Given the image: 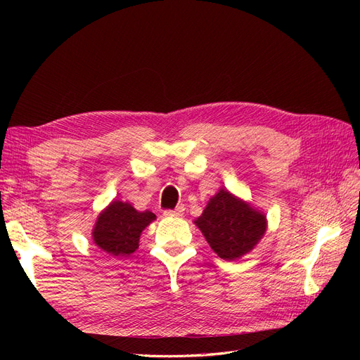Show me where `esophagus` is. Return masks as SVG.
Masks as SVG:
<instances>
[{
    "label": "esophagus",
    "instance_id": "34e87169",
    "mask_svg": "<svg viewBox=\"0 0 360 360\" xmlns=\"http://www.w3.org/2000/svg\"><path fill=\"white\" fill-rule=\"evenodd\" d=\"M183 207L181 205H179L177 209H174V210H165L163 212V214L165 216H168V217H180V216H183Z\"/></svg>",
    "mask_w": 360,
    "mask_h": 360
}]
</instances>
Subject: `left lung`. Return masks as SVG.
Here are the masks:
<instances>
[{
  "mask_svg": "<svg viewBox=\"0 0 360 360\" xmlns=\"http://www.w3.org/2000/svg\"><path fill=\"white\" fill-rule=\"evenodd\" d=\"M207 243L222 259H238L250 252L264 236L266 216L252 205L221 189L195 219Z\"/></svg>",
  "mask_w": 360,
  "mask_h": 360,
  "instance_id": "left-lung-1",
  "label": "left lung"
}]
</instances>
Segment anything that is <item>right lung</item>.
Masks as SVG:
<instances>
[{"instance_id": "1", "label": "right lung", "mask_w": 360, "mask_h": 360, "mask_svg": "<svg viewBox=\"0 0 360 360\" xmlns=\"http://www.w3.org/2000/svg\"><path fill=\"white\" fill-rule=\"evenodd\" d=\"M155 219V213L138 212L132 204L114 200L97 217L93 240L106 254L127 257L138 249L141 233Z\"/></svg>"}]
</instances>
